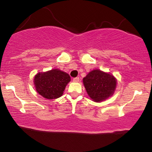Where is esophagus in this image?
Returning a JSON list of instances; mask_svg holds the SVG:
<instances>
[{
  "label": "esophagus",
  "mask_w": 152,
  "mask_h": 152,
  "mask_svg": "<svg viewBox=\"0 0 152 152\" xmlns=\"http://www.w3.org/2000/svg\"><path fill=\"white\" fill-rule=\"evenodd\" d=\"M79 81H80V78L79 77H75L73 79V82H78Z\"/></svg>",
  "instance_id": "1"
}]
</instances>
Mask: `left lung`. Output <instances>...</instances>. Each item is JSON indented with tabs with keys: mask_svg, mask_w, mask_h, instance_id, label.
<instances>
[{
	"mask_svg": "<svg viewBox=\"0 0 152 152\" xmlns=\"http://www.w3.org/2000/svg\"><path fill=\"white\" fill-rule=\"evenodd\" d=\"M83 84L91 99L96 102H100L113 95L117 86V80L109 72L95 69L83 78Z\"/></svg>",
	"mask_w": 152,
	"mask_h": 152,
	"instance_id": "obj_1",
	"label": "left lung"
}]
</instances>
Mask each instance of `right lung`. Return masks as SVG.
<instances>
[{
	"mask_svg": "<svg viewBox=\"0 0 152 152\" xmlns=\"http://www.w3.org/2000/svg\"><path fill=\"white\" fill-rule=\"evenodd\" d=\"M70 81V77L66 72L52 69L38 72L34 77V85L37 92L45 99L60 97Z\"/></svg>",
	"mask_w": 152,
	"mask_h": 152,
	"instance_id": "add662e5",
	"label": "right lung"
}]
</instances>
